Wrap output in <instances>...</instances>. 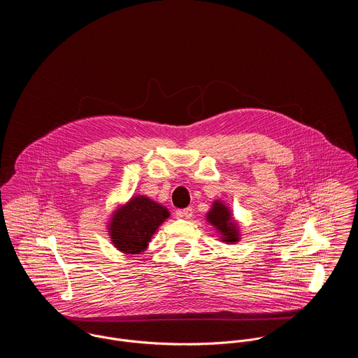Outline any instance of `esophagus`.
<instances>
[{
    "instance_id": "1",
    "label": "esophagus",
    "mask_w": 358,
    "mask_h": 358,
    "mask_svg": "<svg viewBox=\"0 0 358 358\" xmlns=\"http://www.w3.org/2000/svg\"><path fill=\"white\" fill-rule=\"evenodd\" d=\"M193 208L192 206H187V208H185V209H179L178 212H176V215L179 216V217H183V219H190L192 216H193Z\"/></svg>"
}]
</instances>
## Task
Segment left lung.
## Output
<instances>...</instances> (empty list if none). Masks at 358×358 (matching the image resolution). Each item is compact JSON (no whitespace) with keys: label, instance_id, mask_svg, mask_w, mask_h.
<instances>
[{"label":"left lung","instance_id":"obj_1","mask_svg":"<svg viewBox=\"0 0 358 358\" xmlns=\"http://www.w3.org/2000/svg\"><path fill=\"white\" fill-rule=\"evenodd\" d=\"M206 219L210 222V224H213L223 234V241H226V243L238 241L236 223L231 222L230 212L222 203L213 204V208L208 212Z\"/></svg>","mask_w":358,"mask_h":358}]
</instances>
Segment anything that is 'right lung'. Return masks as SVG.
<instances>
[{
    "label": "right lung",
    "mask_w": 358,
    "mask_h": 358,
    "mask_svg": "<svg viewBox=\"0 0 358 358\" xmlns=\"http://www.w3.org/2000/svg\"><path fill=\"white\" fill-rule=\"evenodd\" d=\"M169 216L166 208L148 197H134L114 213L110 223L111 241L121 252L145 251L158 226Z\"/></svg>",
    "instance_id": "add662e5"
}]
</instances>
